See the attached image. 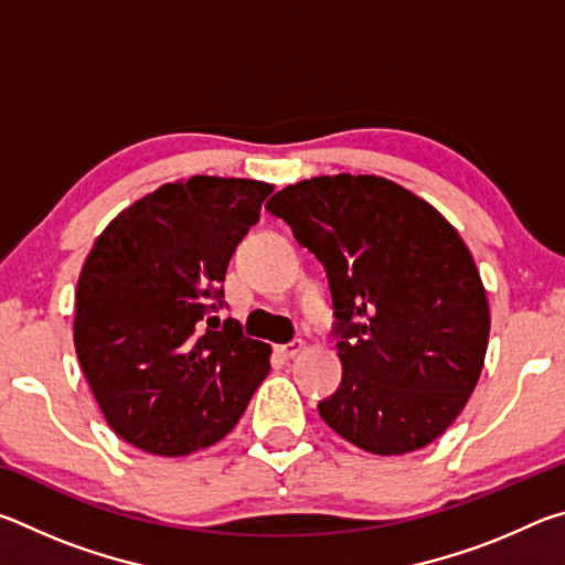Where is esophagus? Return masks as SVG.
<instances>
[{
	"label": "esophagus",
	"mask_w": 565,
	"mask_h": 565,
	"mask_svg": "<svg viewBox=\"0 0 565 565\" xmlns=\"http://www.w3.org/2000/svg\"><path fill=\"white\" fill-rule=\"evenodd\" d=\"M301 351H303V341H301V339H294V341H289V343H284V347H279V353H281L284 359L299 356Z\"/></svg>",
	"instance_id": "obj_1"
}]
</instances>
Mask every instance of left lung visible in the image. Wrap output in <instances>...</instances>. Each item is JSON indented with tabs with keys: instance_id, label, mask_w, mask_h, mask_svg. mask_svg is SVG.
<instances>
[{
	"instance_id": "8db88e82",
	"label": "left lung",
	"mask_w": 565,
	"mask_h": 565,
	"mask_svg": "<svg viewBox=\"0 0 565 565\" xmlns=\"http://www.w3.org/2000/svg\"><path fill=\"white\" fill-rule=\"evenodd\" d=\"M266 212L327 269L343 376L321 418L369 454L431 444L473 394L489 347V301L463 238L381 177L306 179Z\"/></svg>"
}]
</instances>
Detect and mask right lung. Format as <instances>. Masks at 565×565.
I'll use <instances>...</instances> for the list:
<instances>
[{
	"label": "right lung",
	"instance_id": "obj_1",
	"mask_svg": "<svg viewBox=\"0 0 565 565\" xmlns=\"http://www.w3.org/2000/svg\"><path fill=\"white\" fill-rule=\"evenodd\" d=\"M274 186L191 177L114 218L76 286L74 347L111 431L186 456L232 431L269 374L271 347L218 321L236 246Z\"/></svg>",
	"mask_w": 565,
	"mask_h": 565
}]
</instances>
